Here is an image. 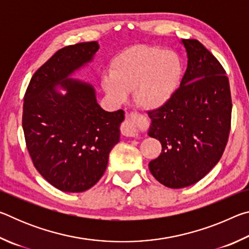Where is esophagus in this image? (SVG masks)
I'll use <instances>...</instances> for the list:
<instances>
[{
  "instance_id": "obj_1",
  "label": "esophagus",
  "mask_w": 249,
  "mask_h": 249,
  "mask_svg": "<svg viewBox=\"0 0 249 249\" xmlns=\"http://www.w3.org/2000/svg\"><path fill=\"white\" fill-rule=\"evenodd\" d=\"M121 132L126 137H137L138 132L136 128V116L134 113H128L126 119L121 126Z\"/></svg>"
}]
</instances>
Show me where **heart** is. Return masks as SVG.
<instances>
[{
  "label": "heart",
  "mask_w": 249,
  "mask_h": 249,
  "mask_svg": "<svg viewBox=\"0 0 249 249\" xmlns=\"http://www.w3.org/2000/svg\"><path fill=\"white\" fill-rule=\"evenodd\" d=\"M182 75L178 54L156 46L136 45L113 59L102 78L104 91L123 102L133 90L135 102L145 109L162 107L176 93Z\"/></svg>",
  "instance_id": "obj_1"
}]
</instances>
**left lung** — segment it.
<instances>
[{
	"mask_svg": "<svg viewBox=\"0 0 249 249\" xmlns=\"http://www.w3.org/2000/svg\"><path fill=\"white\" fill-rule=\"evenodd\" d=\"M181 43L188 67L180 87L166 105L148 111V135L162 147L149 170L172 189L195 184L220 161L231 117L230 82L220 61L199 40Z\"/></svg>",
	"mask_w": 249,
	"mask_h": 249,
	"instance_id": "obj_1",
	"label": "left lung"
}]
</instances>
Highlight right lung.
I'll return each mask as SVG.
<instances>
[{"label":"right lung","instance_id":"obj_1","mask_svg":"<svg viewBox=\"0 0 249 249\" xmlns=\"http://www.w3.org/2000/svg\"><path fill=\"white\" fill-rule=\"evenodd\" d=\"M96 41L67 46L31 79L23 105L26 147L37 171L65 192H82L98 182L120 142L124 111L107 112L89 83L69 75L92 60ZM57 85L67 91L58 93Z\"/></svg>","mask_w":249,"mask_h":249}]
</instances>
